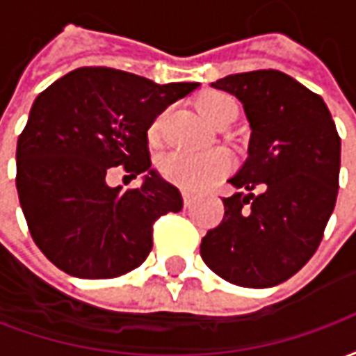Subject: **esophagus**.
Returning <instances> with one entry per match:
<instances>
[{
  "label": "esophagus",
  "mask_w": 356,
  "mask_h": 356,
  "mask_svg": "<svg viewBox=\"0 0 356 356\" xmlns=\"http://www.w3.org/2000/svg\"><path fill=\"white\" fill-rule=\"evenodd\" d=\"M183 202H185V208H191L194 202V196L191 193H183Z\"/></svg>",
  "instance_id": "esophagus-1"
}]
</instances>
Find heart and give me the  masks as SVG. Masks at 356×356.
<instances>
[{
  "instance_id": "heart-1",
  "label": "heart",
  "mask_w": 356,
  "mask_h": 356,
  "mask_svg": "<svg viewBox=\"0 0 356 356\" xmlns=\"http://www.w3.org/2000/svg\"><path fill=\"white\" fill-rule=\"evenodd\" d=\"M198 110L209 124L221 125L227 120H234L238 112L236 101L225 93H206L198 101ZM165 112L156 118L148 127L150 143H158L162 137ZM158 170L165 181L185 191H202L217 179H221L231 170V158L225 152H204V154H188V152H170L158 160Z\"/></svg>"
}]
</instances>
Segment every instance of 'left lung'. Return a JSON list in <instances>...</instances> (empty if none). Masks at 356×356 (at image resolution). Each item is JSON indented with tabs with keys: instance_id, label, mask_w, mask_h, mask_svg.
<instances>
[{
	"instance_id": "1",
	"label": "left lung",
	"mask_w": 356,
	"mask_h": 356,
	"mask_svg": "<svg viewBox=\"0 0 356 356\" xmlns=\"http://www.w3.org/2000/svg\"><path fill=\"white\" fill-rule=\"evenodd\" d=\"M211 88L242 102L252 135L246 162L229 179L248 193L223 198V221L202 238L200 255L227 282L270 288L321 244L336 206L341 140L322 97L288 74H231Z\"/></svg>"
}]
</instances>
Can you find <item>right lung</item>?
I'll list each match as a JSON object with an SVG mask.
<instances>
[{"label": "right lung", "instance_id": "1", "mask_svg": "<svg viewBox=\"0 0 356 356\" xmlns=\"http://www.w3.org/2000/svg\"><path fill=\"white\" fill-rule=\"evenodd\" d=\"M200 88L154 83L114 68H76L35 97L17 143V191L32 238L60 270L114 278L152 250V225L183 209L177 186L150 168L148 127ZM143 175L139 189L108 187L110 167Z\"/></svg>", "mask_w": 356, "mask_h": 356}]
</instances>
